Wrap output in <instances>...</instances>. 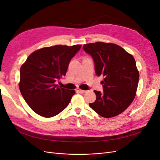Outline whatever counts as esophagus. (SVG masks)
<instances>
[{
    "instance_id": "obj_1",
    "label": "esophagus",
    "mask_w": 160,
    "mask_h": 160,
    "mask_svg": "<svg viewBox=\"0 0 160 160\" xmlns=\"http://www.w3.org/2000/svg\"><path fill=\"white\" fill-rule=\"evenodd\" d=\"M77 91L79 92V93H85V92H86V91L80 89H79V88L77 89Z\"/></svg>"
}]
</instances>
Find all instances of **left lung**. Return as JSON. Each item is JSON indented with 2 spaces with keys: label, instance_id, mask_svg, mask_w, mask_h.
<instances>
[{
  "label": "left lung",
  "instance_id": "left-lung-1",
  "mask_svg": "<svg viewBox=\"0 0 160 160\" xmlns=\"http://www.w3.org/2000/svg\"><path fill=\"white\" fill-rule=\"evenodd\" d=\"M83 49L93 58L96 75L104 77L103 91H94L96 100L89 107L105 118L122 113L132 103L138 85L139 75L133 57L113 43H89Z\"/></svg>",
  "mask_w": 160,
  "mask_h": 160
}]
</instances>
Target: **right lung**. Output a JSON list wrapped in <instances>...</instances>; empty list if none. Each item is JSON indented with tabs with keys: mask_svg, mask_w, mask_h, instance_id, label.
Instances as JSON below:
<instances>
[{
	"mask_svg": "<svg viewBox=\"0 0 160 160\" xmlns=\"http://www.w3.org/2000/svg\"><path fill=\"white\" fill-rule=\"evenodd\" d=\"M81 47L42 48L32 52L21 66L19 89L28 105L38 115L51 118L69 105L75 91L61 88L55 83L66 75L70 61Z\"/></svg>",
	"mask_w": 160,
	"mask_h": 160,
	"instance_id": "right-lung-1",
	"label": "right lung"
}]
</instances>
